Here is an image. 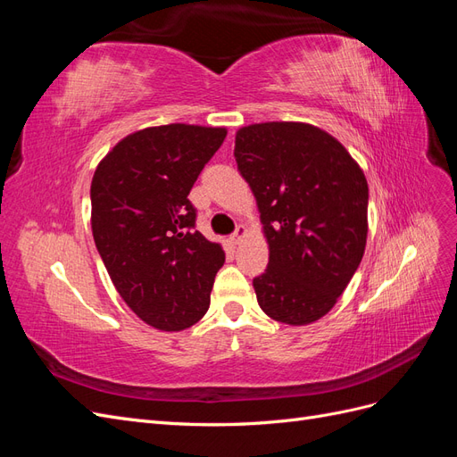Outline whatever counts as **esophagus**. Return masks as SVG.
<instances>
[{
  "mask_svg": "<svg viewBox=\"0 0 457 457\" xmlns=\"http://www.w3.org/2000/svg\"><path fill=\"white\" fill-rule=\"evenodd\" d=\"M245 232H247L245 227H244V225H238L237 230H234V232L230 234V242H232V244H240V240L245 237Z\"/></svg>",
  "mask_w": 457,
  "mask_h": 457,
  "instance_id": "34e87169",
  "label": "esophagus"
}]
</instances>
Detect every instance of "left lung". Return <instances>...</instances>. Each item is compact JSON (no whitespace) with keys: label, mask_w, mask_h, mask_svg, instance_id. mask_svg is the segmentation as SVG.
I'll return each mask as SVG.
<instances>
[{"label":"left lung","mask_w":457,"mask_h":457,"mask_svg":"<svg viewBox=\"0 0 457 457\" xmlns=\"http://www.w3.org/2000/svg\"><path fill=\"white\" fill-rule=\"evenodd\" d=\"M269 240L255 276L259 307L303 326L336 305L361 265L368 237V183L345 146L309 123H255L234 143Z\"/></svg>","instance_id":"left-lung-1"}]
</instances>
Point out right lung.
<instances>
[{"label":"right lung","mask_w":457,"mask_h":457,"mask_svg":"<svg viewBox=\"0 0 457 457\" xmlns=\"http://www.w3.org/2000/svg\"><path fill=\"white\" fill-rule=\"evenodd\" d=\"M223 128L171 123L120 141L91 183L95 245L128 307L146 324L179 331L210 309L225 253L196 230L188 200Z\"/></svg>","instance_id":"obj_1"}]
</instances>
